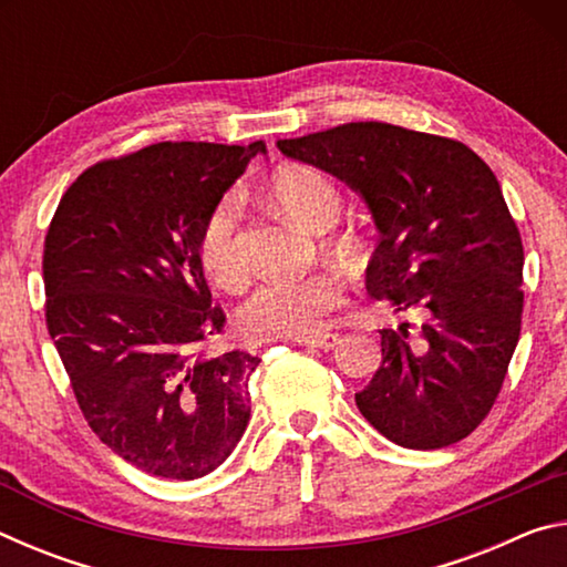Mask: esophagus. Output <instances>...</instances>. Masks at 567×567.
<instances>
[{
    "mask_svg": "<svg viewBox=\"0 0 567 567\" xmlns=\"http://www.w3.org/2000/svg\"><path fill=\"white\" fill-rule=\"evenodd\" d=\"M297 344H305V348H320V350H332L334 344L340 342V334L324 332V334H310V338H295Z\"/></svg>",
    "mask_w": 567,
    "mask_h": 567,
    "instance_id": "34e87169",
    "label": "esophagus"
}]
</instances>
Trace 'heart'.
I'll list each match as a JSON object with an SVG mask.
<instances>
[{"instance_id": "1", "label": "heart", "mask_w": 567, "mask_h": 567, "mask_svg": "<svg viewBox=\"0 0 567 567\" xmlns=\"http://www.w3.org/2000/svg\"><path fill=\"white\" fill-rule=\"evenodd\" d=\"M277 207L295 223L324 233L342 215V195L324 172L307 165H287L272 177ZM239 197L225 195L209 209L197 237V255L203 270L223 287H239L247 277L243 235H239ZM338 252L350 245L332 243ZM342 280L332 272H312L295 280H267L249 292L237 310V328L245 338H305L318 332L324 318L342 302Z\"/></svg>"}]
</instances>
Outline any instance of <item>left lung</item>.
Returning a JSON list of instances; mask_svg holds the SVG:
<instances>
[{"instance_id":"obj_1","label":"left lung","mask_w":567,"mask_h":567,"mask_svg":"<svg viewBox=\"0 0 567 567\" xmlns=\"http://www.w3.org/2000/svg\"><path fill=\"white\" fill-rule=\"evenodd\" d=\"M277 150L358 192L380 233L368 292L422 318L417 334L380 330L382 362L354 395L364 420L410 450L467 437L503 388L523 315V243L493 169L463 142L385 122Z\"/></svg>"}]
</instances>
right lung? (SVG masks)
<instances>
[{"label":"right lung","mask_w":567,"mask_h":567,"mask_svg":"<svg viewBox=\"0 0 567 567\" xmlns=\"http://www.w3.org/2000/svg\"><path fill=\"white\" fill-rule=\"evenodd\" d=\"M265 142H159L82 172L44 239L47 328L84 420L142 473L195 480L233 453L260 358L199 344L225 328L197 255L217 199Z\"/></svg>","instance_id":"add662e5"}]
</instances>
